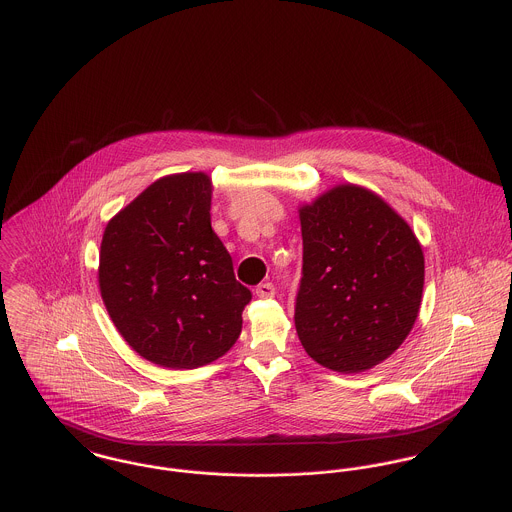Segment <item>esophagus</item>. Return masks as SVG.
Here are the masks:
<instances>
[{
	"mask_svg": "<svg viewBox=\"0 0 512 512\" xmlns=\"http://www.w3.org/2000/svg\"><path fill=\"white\" fill-rule=\"evenodd\" d=\"M255 295L259 299H271L275 297V285L273 283H261L257 289H255Z\"/></svg>",
	"mask_w": 512,
	"mask_h": 512,
	"instance_id": "esophagus-1",
	"label": "esophagus"
}]
</instances>
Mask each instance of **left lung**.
<instances>
[{"instance_id":"1","label":"left lung","mask_w":512,"mask_h":512,"mask_svg":"<svg viewBox=\"0 0 512 512\" xmlns=\"http://www.w3.org/2000/svg\"><path fill=\"white\" fill-rule=\"evenodd\" d=\"M299 215V340L328 370H370L392 356L413 328L425 273L421 245L380 196L352 184L328 190Z\"/></svg>"}]
</instances>
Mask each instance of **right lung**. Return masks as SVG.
<instances>
[{"label": "right lung", "mask_w": 512, "mask_h": 512, "mask_svg": "<svg viewBox=\"0 0 512 512\" xmlns=\"http://www.w3.org/2000/svg\"><path fill=\"white\" fill-rule=\"evenodd\" d=\"M204 172L156 180L106 225L99 287L116 330L142 358L192 370L241 334L251 291L211 229Z\"/></svg>", "instance_id": "1"}]
</instances>
